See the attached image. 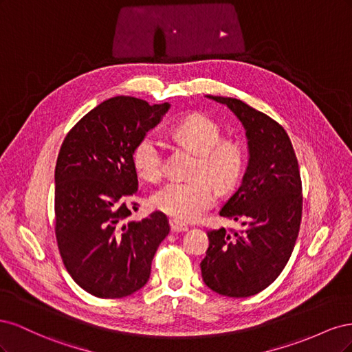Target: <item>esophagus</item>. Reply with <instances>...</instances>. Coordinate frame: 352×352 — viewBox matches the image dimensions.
<instances>
[{"mask_svg": "<svg viewBox=\"0 0 352 352\" xmlns=\"http://www.w3.org/2000/svg\"><path fill=\"white\" fill-rule=\"evenodd\" d=\"M168 223H170V230H172V232H186V230L189 229L188 225H185V223L179 221V220H176V219L170 220Z\"/></svg>", "mask_w": 352, "mask_h": 352, "instance_id": "esophagus-1", "label": "esophagus"}]
</instances>
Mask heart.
Instances as JSON below:
<instances>
[{
	"mask_svg": "<svg viewBox=\"0 0 352 352\" xmlns=\"http://www.w3.org/2000/svg\"><path fill=\"white\" fill-rule=\"evenodd\" d=\"M175 135L199 154L198 176H207L220 189L235 185L245 158L238 144L221 142L220 126L204 114H190L175 126ZM133 164L146 179L163 173L164 142L158 133H145L133 148ZM216 189L206 177L170 180L153 195V206L180 220H195L216 202Z\"/></svg>",
	"mask_w": 352,
	"mask_h": 352,
	"instance_id": "obj_1",
	"label": "heart"
}]
</instances>
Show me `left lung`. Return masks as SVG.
I'll list each match as a JSON object with an SVG mask.
<instances>
[{
    "mask_svg": "<svg viewBox=\"0 0 352 352\" xmlns=\"http://www.w3.org/2000/svg\"><path fill=\"white\" fill-rule=\"evenodd\" d=\"M206 97L226 105L242 123L248 164L241 186L220 210L221 217L239 220L245 230H210L201 274L211 291L245 298L278 279L294 251L302 214L300 168L278 122L241 100Z\"/></svg>",
    "mask_w": 352,
    "mask_h": 352,
    "instance_id": "left-lung-1",
    "label": "left lung"
}]
</instances>
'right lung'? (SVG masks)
Masks as SVG:
<instances>
[{
	"mask_svg": "<svg viewBox=\"0 0 352 352\" xmlns=\"http://www.w3.org/2000/svg\"><path fill=\"white\" fill-rule=\"evenodd\" d=\"M168 109V102L113 97L85 114L60 148L56 238L69 274L94 296L123 298L141 289L168 235L162 211L126 220L138 194L133 148Z\"/></svg>",
	"mask_w": 352,
	"mask_h": 352,
	"instance_id": "add662e5",
	"label": "right lung"
}]
</instances>
